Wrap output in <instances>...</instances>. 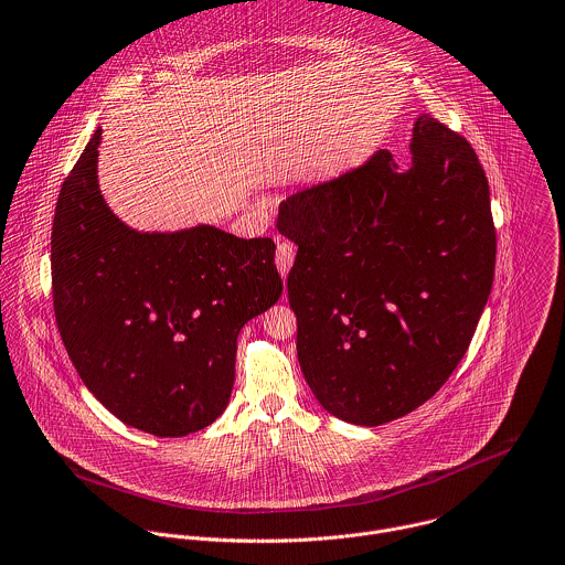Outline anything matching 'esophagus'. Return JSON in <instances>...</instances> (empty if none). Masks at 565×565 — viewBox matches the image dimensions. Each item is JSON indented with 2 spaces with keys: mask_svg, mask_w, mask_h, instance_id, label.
Listing matches in <instances>:
<instances>
[{
  "mask_svg": "<svg viewBox=\"0 0 565 565\" xmlns=\"http://www.w3.org/2000/svg\"><path fill=\"white\" fill-rule=\"evenodd\" d=\"M292 262H295V246L288 244V242H281L277 246V255H275V264L279 268V275L286 279L290 268H292Z\"/></svg>",
  "mask_w": 565,
  "mask_h": 565,
  "instance_id": "34e87169",
  "label": "esophagus"
}]
</instances>
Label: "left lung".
<instances>
[{"label":"left lung","mask_w":565,"mask_h":565,"mask_svg":"<svg viewBox=\"0 0 565 565\" xmlns=\"http://www.w3.org/2000/svg\"><path fill=\"white\" fill-rule=\"evenodd\" d=\"M403 171L379 149L292 193L279 231L297 359L319 405L379 427L427 403L462 361L495 273V228L473 147L420 114Z\"/></svg>","instance_id":"left-lung-1"}]
</instances>
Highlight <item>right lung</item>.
Segmentation results:
<instances>
[{
  "mask_svg": "<svg viewBox=\"0 0 565 565\" xmlns=\"http://www.w3.org/2000/svg\"><path fill=\"white\" fill-rule=\"evenodd\" d=\"M98 127L52 222L54 317L81 381L120 423L180 438L215 423L239 330L281 297L270 237L213 224L138 231L98 186Z\"/></svg>",
  "mask_w": 565,
  "mask_h": 565,
  "instance_id": "add662e5",
  "label": "right lung"
}]
</instances>
